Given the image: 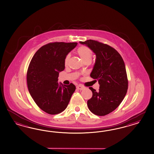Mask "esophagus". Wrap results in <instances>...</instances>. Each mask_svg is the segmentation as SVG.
I'll list each match as a JSON object with an SVG mask.
<instances>
[{
  "instance_id": "1",
  "label": "esophagus",
  "mask_w": 154,
  "mask_h": 154,
  "mask_svg": "<svg viewBox=\"0 0 154 154\" xmlns=\"http://www.w3.org/2000/svg\"><path fill=\"white\" fill-rule=\"evenodd\" d=\"M76 88L78 89H79V90H80V91H82V90H83L84 89V87H83V86H82V85H78L77 87H76Z\"/></svg>"
}]
</instances>
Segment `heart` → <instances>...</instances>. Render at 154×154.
Returning a JSON list of instances; mask_svg holds the SVG:
<instances>
[{
  "label": "heart",
  "mask_w": 154,
  "mask_h": 154,
  "mask_svg": "<svg viewBox=\"0 0 154 154\" xmlns=\"http://www.w3.org/2000/svg\"><path fill=\"white\" fill-rule=\"evenodd\" d=\"M77 53L79 54V56L83 62L87 60H91L92 57V51L87 47L82 46L79 47L77 50ZM70 55L69 54L66 56L65 59V64L66 65L69 60Z\"/></svg>",
  "instance_id": "heart-1"
}]
</instances>
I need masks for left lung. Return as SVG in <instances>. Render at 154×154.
<instances>
[{"label": "left lung", "instance_id": "1", "mask_svg": "<svg viewBox=\"0 0 154 154\" xmlns=\"http://www.w3.org/2000/svg\"><path fill=\"white\" fill-rule=\"evenodd\" d=\"M95 53L96 59L91 77L98 80L99 91L89 87L92 98L87 101L89 110L98 116H105L115 110L127 92V75L123 58L114 48L96 40L80 42Z\"/></svg>", "mask_w": 154, "mask_h": 154}]
</instances>
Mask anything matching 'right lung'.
Returning a JSON list of instances; mask_svg holds the SVG:
<instances>
[{
	"label": "right lung",
	"instance_id": "1",
	"mask_svg": "<svg viewBox=\"0 0 154 154\" xmlns=\"http://www.w3.org/2000/svg\"><path fill=\"white\" fill-rule=\"evenodd\" d=\"M77 43L54 42L39 49L31 59L27 72L29 93L36 104L49 114L66 109L75 92V85L58 83L59 72L65 69V59Z\"/></svg>",
	"mask_w": 154,
	"mask_h": 154
}]
</instances>
